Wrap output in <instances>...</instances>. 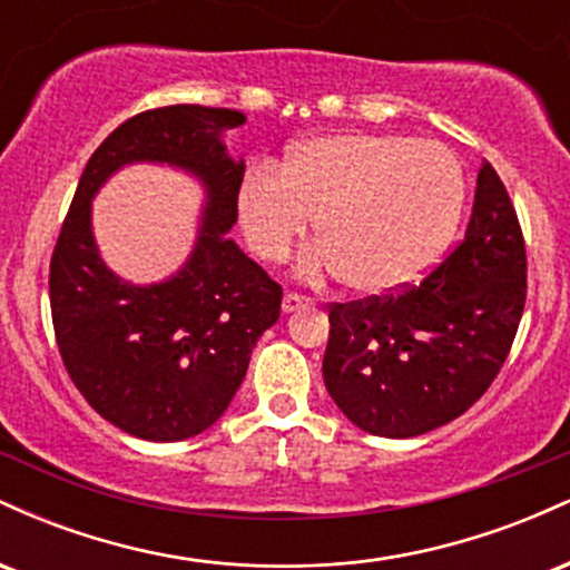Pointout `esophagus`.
Here are the masks:
<instances>
[{
	"label": "esophagus",
	"mask_w": 570,
	"mask_h": 570,
	"mask_svg": "<svg viewBox=\"0 0 570 570\" xmlns=\"http://www.w3.org/2000/svg\"><path fill=\"white\" fill-rule=\"evenodd\" d=\"M305 305H311V299L303 297V294H294V292L284 294V303H281L284 313H294V311H299V307H305Z\"/></svg>",
	"instance_id": "34e87169"
}]
</instances>
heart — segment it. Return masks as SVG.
<instances>
[{
    "label": "heart",
    "mask_w": 570,
    "mask_h": 570,
    "mask_svg": "<svg viewBox=\"0 0 570 570\" xmlns=\"http://www.w3.org/2000/svg\"><path fill=\"white\" fill-rule=\"evenodd\" d=\"M463 208V168L448 147L391 134H326L257 166L238 187L246 244L284 263L316 219L322 246L305 276L337 273L351 292L381 297L423 278L448 248Z\"/></svg>",
    "instance_id": "heart-1"
}]
</instances>
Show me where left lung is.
<instances>
[{
    "label": "left lung",
    "instance_id": "left-lung-1",
    "mask_svg": "<svg viewBox=\"0 0 570 570\" xmlns=\"http://www.w3.org/2000/svg\"><path fill=\"white\" fill-rule=\"evenodd\" d=\"M525 307V244L485 160L466 235L421 286L335 303L324 385L353 426L407 440L455 421L488 391Z\"/></svg>",
    "mask_w": 570,
    "mask_h": 570
}]
</instances>
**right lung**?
<instances>
[{
    "instance_id": "add662e5",
    "label": "right lung",
    "mask_w": 570,
    "mask_h": 570,
    "mask_svg": "<svg viewBox=\"0 0 570 570\" xmlns=\"http://www.w3.org/2000/svg\"><path fill=\"white\" fill-rule=\"evenodd\" d=\"M235 109L174 104L115 128L90 155L50 259V311L63 367L104 421L149 442H179L219 421L254 345L281 316V286L227 233L244 158L227 155ZM134 161L179 167L207 200L188 263L158 285H130L95 246L92 198Z\"/></svg>"
}]
</instances>
